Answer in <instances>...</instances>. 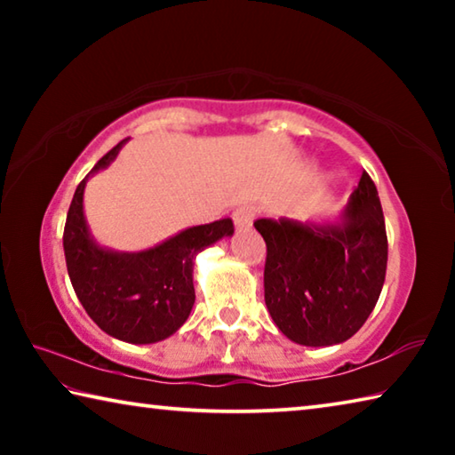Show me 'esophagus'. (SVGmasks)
Instances as JSON below:
<instances>
[{
	"mask_svg": "<svg viewBox=\"0 0 455 455\" xmlns=\"http://www.w3.org/2000/svg\"><path fill=\"white\" fill-rule=\"evenodd\" d=\"M257 219V209L255 206L246 204V206H238V209L233 212V220H235V227L238 230H246L251 225L252 220Z\"/></svg>",
	"mask_w": 455,
	"mask_h": 455,
	"instance_id": "obj_1",
	"label": "esophagus"
}]
</instances>
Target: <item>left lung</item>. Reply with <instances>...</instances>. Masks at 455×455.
Instances as JSON below:
<instances>
[{
    "label": "left lung",
    "instance_id": "obj_1",
    "mask_svg": "<svg viewBox=\"0 0 455 455\" xmlns=\"http://www.w3.org/2000/svg\"><path fill=\"white\" fill-rule=\"evenodd\" d=\"M267 243L265 303L284 337L307 347L347 341L379 299L387 233L377 188L361 174L339 222L259 219Z\"/></svg>",
    "mask_w": 455,
    "mask_h": 455
}]
</instances>
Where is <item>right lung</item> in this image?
<instances>
[{
    "label": "right lung",
    "instance_id": "1",
    "mask_svg": "<svg viewBox=\"0 0 455 455\" xmlns=\"http://www.w3.org/2000/svg\"><path fill=\"white\" fill-rule=\"evenodd\" d=\"M126 140L104 154L76 188L64 227V255L72 287L90 319L120 341L144 345L163 341L184 325L195 305L196 255L233 235L235 227L230 219H220L140 252H116L96 244L84 219V188L92 174L118 156Z\"/></svg>",
    "mask_w": 455,
    "mask_h": 455
}]
</instances>
